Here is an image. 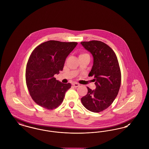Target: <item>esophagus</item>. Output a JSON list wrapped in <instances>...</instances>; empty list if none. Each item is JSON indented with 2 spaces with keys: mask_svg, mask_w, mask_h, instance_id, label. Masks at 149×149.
<instances>
[{
  "mask_svg": "<svg viewBox=\"0 0 149 149\" xmlns=\"http://www.w3.org/2000/svg\"><path fill=\"white\" fill-rule=\"evenodd\" d=\"M72 86H74V87H75V88H77L78 86H79L80 85L78 84V83H74L73 84H72Z\"/></svg>",
  "mask_w": 149,
  "mask_h": 149,
  "instance_id": "obj_1",
  "label": "esophagus"
}]
</instances>
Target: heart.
<instances>
[{
  "instance_id": "1",
  "label": "heart",
  "mask_w": 149,
  "mask_h": 149,
  "mask_svg": "<svg viewBox=\"0 0 149 149\" xmlns=\"http://www.w3.org/2000/svg\"><path fill=\"white\" fill-rule=\"evenodd\" d=\"M86 55V54H80V55H79V56H82V55Z\"/></svg>"
}]
</instances>
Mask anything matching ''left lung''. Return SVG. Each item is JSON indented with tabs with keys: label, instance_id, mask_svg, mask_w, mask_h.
I'll list each match as a JSON object with an SVG mask.
<instances>
[{
	"label": "left lung",
	"instance_id": "left-lung-1",
	"mask_svg": "<svg viewBox=\"0 0 149 149\" xmlns=\"http://www.w3.org/2000/svg\"><path fill=\"white\" fill-rule=\"evenodd\" d=\"M82 46L91 53L93 65L89 77H94L96 88H88V93L81 98L85 108L93 112H100L111 105L120 86V68L113 50L99 41L81 42Z\"/></svg>",
	"mask_w": 149,
	"mask_h": 149
}]
</instances>
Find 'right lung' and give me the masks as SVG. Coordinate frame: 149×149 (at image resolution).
Segmentation results:
<instances>
[{
  "instance_id": "right-lung-1",
  "label": "right lung",
  "mask_w": 149,
  "mask_h": 149,
  "mask_svg": "<svg viewBox=\"0 0 149 149\" xmlns=\"http://www.w3.org/2000/svg\"><path fill=\"white\" fill-rule=\"evenodd\" d=\"M78 43L51 40L36 47L29 57L26 80L30 95L40 106L52 109L59 106L71 84L54 76L63 70L65 60Z\"/></svg>"
}]
</instances>
